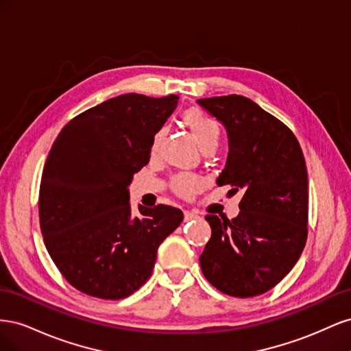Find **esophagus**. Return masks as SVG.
<instances>
[{"instance_id":"esophagus-1","label":"esophagus","mask_w":351,"mask_h":351,"mask_svg":"<svg viewBox=\"0 0 351 351\" xmlns=\"http://www.w3.org/2000/svg\"><path fill=\"white\" fill-rule=\"evenodd\" d=\"M199 218V215L193 210H184V221H190V219H195Z\"/></svg>"}]
</instances>
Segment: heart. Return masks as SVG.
Returning <instances> with one entry per match:
<instances>
[{
	"instance_id": "b5f03b06",
	"label": "heart",
	"mask_w": 351,
	"mask_h": 351,
	"mask_svg": "<svg viewBox=\"0 0 351 351\" xmlns=\"http://www.w3.org/2000/svg\"><path fill=\"white\" fill-rule=\"evenodd\" d=\"M183 121L189 127L190 133L193 134L197 146L200 147V151L208 149V147H215L217 149L221 132H219L218 123L212 119V117H209L208 114H205L200 110L190 108L183 114ZM164 134H165V129H159L154 134L152 145H151L152 152H155L159 147V143H161ZM199 186H200V182L195 176L182 174L174 178L176 192L183 196H190L192 193H195Z\"/></svg>"
}]
</instances>
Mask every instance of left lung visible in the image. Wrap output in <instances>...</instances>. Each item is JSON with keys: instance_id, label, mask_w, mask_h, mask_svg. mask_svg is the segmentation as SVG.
Masks as SVG:
<instances>
[{"instance_id": "left-lung-1", "label": "left lung", "mask_w": 351, "mask_h": 351, "mask_svg": "<svg viewBox=\"0 0 351 351\" xmlns=\"http://www.w3.org/2000/svg\"><path fill=\"white\" fill-rule=\"evenodd\" d=\"M197 104L228 136L217 184L232 186V193L243 190L236 218L205 217L212 234L200 268L222 293L259 295L291 271L306 244L309 182L302 147L289 127L249 98L230 95Z\"/></svg>"}]
</instances>
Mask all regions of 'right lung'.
Listing matches in <instances>:
<instances>
[{"mask_svg":"<svg viewBox=\"0 0 351 351\" xmlns=\"http://www.w3.org/2000/svg\"><path fill=\"white\" fill-rule=\"evenodd\" d=\"M177 104V95H120L73 119L52 145L40 180V230L51 259L82 293L119 300L139 290L159 244L182 224L183 212L167 205H139L133 215L129 193Z\"/></svg>","mask_w":351,"mask_h":351,"instance_id":"1","label":"right lung"}]
</instances>
